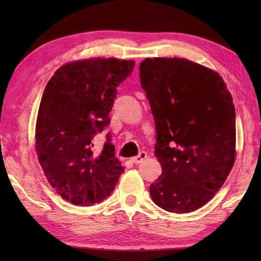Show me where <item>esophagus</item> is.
Masks as SVG:
<instances>
[{
	"instance_id": "34e87169",
	"label": "esophagus",
	"mask_w": 261,
	"mask_h": 261,
	"mask_svg": "<svg viewBox=\"0 0 261 261\" xmlns=\"http://www.w3.org/2000/svg\"><path fill=\"white\" fill-rule=\"evenodd\" d=\"M146 158H147V153H146V152H140L139 155L131 158L130 161H131L132 163H140V162H143Z\"/></svg>"
}]
</instances>
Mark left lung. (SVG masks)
I'll list each match as a JSON object with an SVG mask.
<instances>
[{
  "label": "left lung",
  "mask_w": 261,
  "mask_h": 261,
  "mask_svg": "<svg viewBox=\"0 0 261 261\" xmlns=\"http://www.w3.org/2000/svg\"><path fill=\"white\" fill-rule=\"evenodd\" d=\"M139 71L162 167L149 193L162 210L190 213L215 196L235 163L232 96L218 72L187 59H145Z\"/></svg>",
  "instance_id": "left-lung-1"
}]
</instances>
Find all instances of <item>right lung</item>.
<instances>
[{
    "label": "right lung",
    "instance_id": "obj_1",
    "mask_svg": "<svg viewBox=\"0 0 261 261\" xmlns=\"http://www.w3.org/2000/svg\"><path fill=\"white\" fill-rule=\"evenodd\" d=\"M134 67V60L113 57L72 61L47 83L35 124V152L48 183L73 205L107 199L124 171L109 136L100 154L92 139L109 124L116 87Z\"/></svg>",
    "mask_w": 261,
    "mask_h": 261
}]
</instances>
